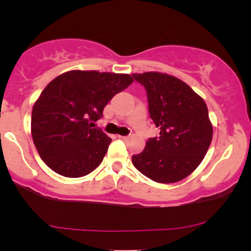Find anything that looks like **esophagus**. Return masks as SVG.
<instances>
[{
  "label": "esophagus",
  "instance_id": "esophagus-1",
  "mask_svg": "<svg viewBox=\"0 0 251 251\" xmlns=\"http://www.w3.org/2000/svg\"><path fill=\"white\" fill-rule=\"evenodd\" d=\"M119 138H121V139H123V140H128L130 137L129 136H119Z\"/></svg>",
  "mask_w": 251,
  "mask_h": 251
}]
</instances>
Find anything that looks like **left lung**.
<instances>
[{
  "instance_id": "left-lung-1",
  "label": "left lung",
  "mask_w": 251,
  "mask_h": 251,
  "mask_svg": "<svg viewBox=\"0 0 251 251\" xmlns=\"http://www.w3.org/2000/svg\"><path fill=\"white\" fill-rule=\"evenodd\" d=\"M132 76L145 87L150 116L160 128V136L132 156L133 166L156 183H177L197 169L210 146L214 129L207 105L173 75L146 72Z\"/></svg>"
}]
</instances>
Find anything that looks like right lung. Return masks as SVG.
I'll return each mask as SVG.
<instances>
[{
	"mask_svg": "<svg viewBox=\"0 0 251 251\" xmlns=\"http://www.w3.org/2000/svg\"><path fill=\"white\" fill-rule=\"evenodd\" d=\"M133 82L129 74L68 71L41 92L32 111V137L43 162L64 177L77 178L101 163L112 139L91 128L107 102Z\"/></svg>",
	"mask_w": 251,
	"mask_h": 251,
	"instance_id": "1",
	"label": "right lung"
}]
</instances>
